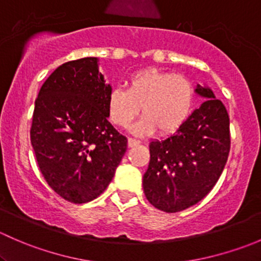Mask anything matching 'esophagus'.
I'll use <instances>...</instances> for the list:
<instances>
[{"instance_id": "esophagus-1", "label": "esophagus", "mask_w": 261, "mask_h": 261, "mask_svg": "<svg viewBox=\"0 0 261 261\" xmlns=\"http://www.w3.org/2000/svg\"><path fill=\"white\" fill-rule=\"evenodd\" d=\"M139 144H140V141L136 140V139H133V138H128V139H127V145H128V147L138 146Z\"/></svg>"}]
</instances>
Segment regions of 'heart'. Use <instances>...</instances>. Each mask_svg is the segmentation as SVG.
Listing matches in <instances>:
<instances>
[{"instance_id":"b5f03b06","label":"heart","mask_w":261,"mask_h":261,"mask_svg":"<svg viewBox=\"0 0 261 261\" xmlns=\"http://www.w3.org/2000/svg\"><path fill=\"white\" fill-rule=\"evenodd\" d=\"M196 101V91L188 78L163 70L134 73L126 82V91L114 88L106 101L109 120L117 127H127L141 111L144 116L133 131L162 135L175 133L188 120Z\"/></svg>"}]
</instances>
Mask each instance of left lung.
Returning <instances> with one entry per match:
<instances>
[{"label":"left lung","mask_w":261,"mask_h":261,"mask_svg":"<svg viewBox=\"0 0 261 261\" xmlns=\"http://www.w3.org/2000/svg\"><path fill=\"white\" fill-rule=\"evenodd\" d=\"M196 92L206 101L174 135L149 145L144 193L155 208L168 213L203 199L217 183L230 152L227 110L210 88L198 84Z\"/></svg>","instance_id":"obj_1"}]
</instances>
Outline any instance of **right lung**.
<instances>
[{
	"label": "right lung",
	"instance_id": "add662e5",
	"mask_svg": "<svg viewBox=\"0 0 261 261\" xmlns=\"http://www.w3.org/2000/svg\"><path fill=\"white\" fill-rule=\"evenodd\" d=\"M111 86L97 58L67 62L44 82L35 99L30 140L50 188L70 203H87L114 178L127 146L107 120Z\"/></svg>",
	"mask_w": 261,
	"mask_h": 261
}]
</instances>
